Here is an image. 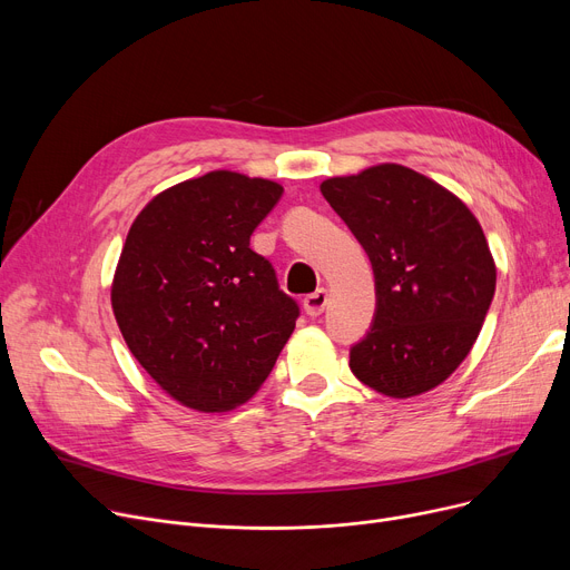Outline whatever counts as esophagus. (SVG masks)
<instances>
[{"label": "esophagus", "mask_w": 570, "mask_h": 570, "mask_svg": "<svg viewBox=\"0 0 570 570\" xmlns=\"http://www.w3.org/2000/svg\"><path fill=\"white\" fill-rule=\"evenodd\" d=\"M303 307H305V312H307L309 316H318V314H323V309L327 307V291H325V288H318V291L309 293V295L305 297Z\"/></svg>", "instance_id": "obj_1"}]
</instances>
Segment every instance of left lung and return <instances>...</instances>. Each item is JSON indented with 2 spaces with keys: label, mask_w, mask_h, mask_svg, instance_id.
Wrapping results in <instances>:
<instances>
[{
  "label": "left lung",
  "mask_w": 570,
  "mask_h": 570,
  "mask_svg": "<svg viewBox=\"0 0 570 570\" xmlns=\"http://www.w3.org/2000/svg\"><path fill=\"white\" fill-rule=\"evenodd\" d=\"M321 194L372 261L376 314L348 367L372 391L406 400L451 376L481 333L497 265L471 209L400 164L327 177Z\"/></svg>",
  "instance_id": "obj_1"
}]
</instances>
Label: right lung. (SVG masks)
Listing matches in <instances>:
<instances>
[{"label":"right lung","mask_w":570,"mask_h":570,"mask_svg":"<svg viewBox=\"0 0 570 570\" xmlns=\"http://www.w3.org/2000/svg\"><path fill=\"white\" fill-rule=\"evenodd\" d=\"M273 179L213 170L134 219L110 286L129 351L175 402L224 413L256 395L301 314L249 237L282 198Z\"/></svg>","instance_id":"add662e5"}]
</instances>
